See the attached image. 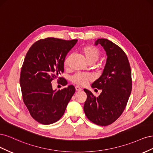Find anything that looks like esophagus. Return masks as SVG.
I'll return each instance as SVG.
<instances>
[{"label":"esophagus","instance_id":"esophagus-1","mask_svg":"<svg viewBox=\"0 0 153 153\" xmlns=\"http://www.w3.org/2000/svg\"><path fill=\"white\" fill-rule=\"evenodd\" d=\"M75 89H76V91H82L81 88L80 87H78V86H76L75 87Z\"/></svg>","mask_w":153,"mask_h":153}]
</instances>
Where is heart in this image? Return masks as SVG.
<instances>
[{"label": "heart", "instance_id": "heart-1", "mask_svg": "<svg viewBox=\"0 0 153 153\" xmlns=\"http://www.w3.org/2000/svg\"><path fill=\"white\" fill-rule=\"evenodd\" d=\"M82 52L85 55L86 59L88 62L93 61L96 62L100 56V52L98 49L91 45L85 46L82 48ZM69 59L67 58L64 61V65L68 66L69 64ZM92 76L87 73H77L71 77V80L74 84L78 85H85L88 82L91 80Z\"/></svg>", "mask_w": 153, "mask_h": 153}]
</instances>
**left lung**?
Instances as JSON below:
<instances>
[{"label":"left lung","mask_w":153,"mask_h":153,"mask_svg":"<svg viewBox=\"0 0 153 153\" xmlns=\"http://www.w3.org/2000/svg\"><path fill=\"white\" fill-rule=\"evenodd\" d=\"M107 59L102 75L92 84L101 89L98 97L84 89L87 100L84 110L87 117L99 126H108L120 117L126 107L132 89L131 72L128 59L119 46L107 39H98Z\"/></svg>","instance_id":"1"}]
</instances>
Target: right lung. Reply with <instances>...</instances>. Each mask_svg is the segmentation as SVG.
I'll use <instances>...</instances> for the list:
<instances>
[{
  "label": "right lung",
  "instance_id": "obj_1",
  "mask_svg": "<svg viewBox=\"0 0 153 153\" xmlns=\"http://www.w3.org/2000/svg\"><path fill=\"white\" fill-rule=\"evenodd\" d=\"M77 39L48 38L34 43L27 52L21 69L20 84L23 100L31 116L43 124L57 122L75 92L73 85L53 90L51 82L64 72L66 55ZM62 85L67 81L58 78Z\"/></svg>",
  "mask_w": 153,
  "mask_h": 153
}]
</instances>
